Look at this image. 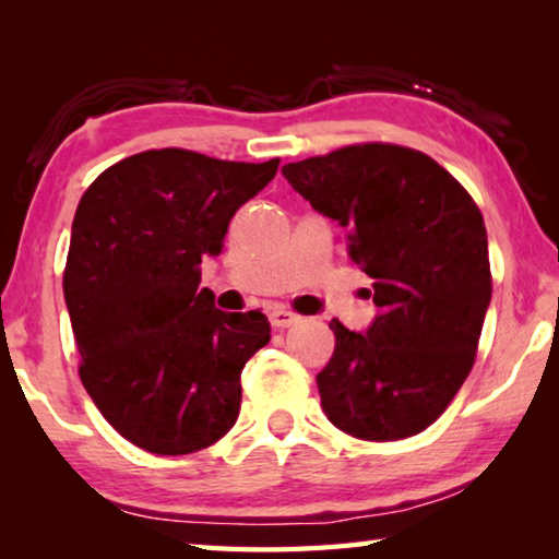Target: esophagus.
Returning a JSON list of instances; mask_svg holds the SVG:
<instances>
[{
	"instance_id": "obj_1",
	"label": "esophagus",
	"mask_w": 559,
	"mask_h": 559,
	"mask_svg": "<svg viewBox=\"0 0 559 559\" xmlns=\"http://www.w3.org/2000/svg\"><path fill=\"white\" fill-rule=\"evenodd\" d=\"M269 320H271V325L273 328H290V325H296L298 320H300V316H296L293 313V310H288V308H283V306H276L271 310V316H269Z\"/></svg>"
}]
</instances>
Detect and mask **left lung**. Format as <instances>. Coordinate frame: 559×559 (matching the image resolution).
Returning a JSON list of instances; mask_svg holds the SVG:
<instances>
[{"instance_id":"obj_1","label":"left lung","mask_w":559,"mask_h":559,"mask_svg":"<svg viewBox=\"0 0 559 559\" xmlns=\"http://www.w3.org/2000/svg\"><path fill=\"white\" fill-rule=\"evenodd\" d=\"M281 173L345 226L349 257L374 281L370 328L330 323L335 353L316 377L323 412L365 441L414 437L476 359L493 290L484 216L439 163L400 145L343 147Z\"/></svg>"}]
</instances>
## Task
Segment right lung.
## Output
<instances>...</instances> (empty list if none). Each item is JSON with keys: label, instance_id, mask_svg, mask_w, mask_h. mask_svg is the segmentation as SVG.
Listing matches in <instances>:
<instances>
[{"label": "right lung", "instance_id": "obj_1", "mask_svg": "<svg viewBox=\"0 0 559 559\" xmlns=\"http://www.w3.org/2000/svg\"><path fill=\"white\" fill-rule=\"evenodd\" d=\"M278 159L224 163L147 150L108 167L81 197L63 298L81 382L120 437L159 456L212 447L236 424L241 370L271 340L259 310L224 313L200 288L231 216Z\"/></svg>", "mask_w": 559, "mask_h": 559}]
</instances>
